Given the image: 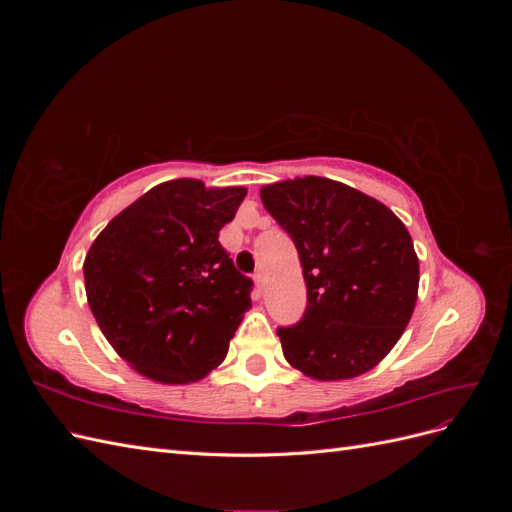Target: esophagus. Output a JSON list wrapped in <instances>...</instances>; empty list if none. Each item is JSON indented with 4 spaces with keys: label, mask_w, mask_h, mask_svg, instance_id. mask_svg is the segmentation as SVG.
Segmentation results:
<instances>
[{
    "label": "esophagus",
    "mask_w": 512,
    "mask_h": 512,
    "mask_svg": "<svg viewBox=\"0 0 512 512\" xmlns=\"http://www.w3.org/2000/svg\"><path fill=\"white\" fill-rule=\"evenodd\" d=\"M254 280H256V288L262 292V290H265V286H267V277H265V273H262V271H258L256 275H254Z\"/></svg>",
    "instance_id": "1"
}]
</instances>
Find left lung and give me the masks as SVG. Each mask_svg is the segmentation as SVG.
I'll list each match as a JSON object with an SVG mask.
<instances>
[{
    "instance_id": "left-lung-1",
    "label": "left lung",
    "mask_w": 512,
    "mask_h": 512,
    "mask_svg": "<svg viewBox=\"0 0 512 512\" xmlns=\"http://www.w3.org/2000/svg\"><path fill=\"white\" fill-rule=\"evenodd\" d=\"M260 200L297 245L307 286L301 322L277 329L286 361L320 382L376 367L416 305L406 224L380 200L314 175L262 185Z\"/></svg>"
}]
</instances>
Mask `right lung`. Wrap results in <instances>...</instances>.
Returning <instances> with one entry per match:
<instances>
[{"mask_svg": "<svg viewBox=\"0 0 512 512\" xmlns=\"http://www.w3.org/2000/svg\"><path fill=\"white\" fill-rule=\"evenodd\" d=\"M247 190L173 179L106 224L83 262L85 292L108 344L160 384L203 380L252 307V280L220 245Z\"/></svg>", "mask_w": 512, "mask_h": 512, "instance_id": "obj_1", "label": "right lung"}]
</instances>
